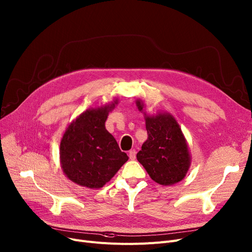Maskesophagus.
<instances>
[{"instance_id":"34e87169","label":"esophagus","mask_w":252,"mask_h":252,"mask_svg":"<svg viewBox=\"0 0 252 252\" xmlns=\"http://www.w3.org/2000/svg\"><path fill=\"white\" fill-rule=\"evenodd\" d=\"M129 158H130V159H135L136 158V151L135 150H131L129 152Z\"/></svg>"}]
</instances>
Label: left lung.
Returning <instances> with one entry per match:
<instances>
[{"label":"left lung","instance_id":"left-lung-1","mask_svg":"<svg viewBox=\"0 0 252 252\" xmlns=\"http://www.w3.org/2000/svg\"><path fill=\"white\" fill-rule=\"evenodd\" d=\"M136 106L145 116L147 131L137 160L155 182L164 186L180 182L189 170L191 158L179 124L169 113L146 115L140 99L136 100Z\"/></svg>","mask_w":252,"mask_h":252}]
</instances>
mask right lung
Listing matches in <instances>:
<instances>
[{
    "instance_id": "add662e5",
    "label": "right lung",
    "mask_w": 252,
    "mask_h": 252,
    "mask_svg": "<svg viewBox=\"0 0 252 252\" xmlns=\"http://www.w3.org/2000/svg\"><path fill=\"white\" fill-rule=\"evenodd\" d=\"M118 99L92 108L78 116L66 129L60 143V161L68 178L80 186L101 188L128 160L105 127Z\"/></svg>"
}]
</instances>
